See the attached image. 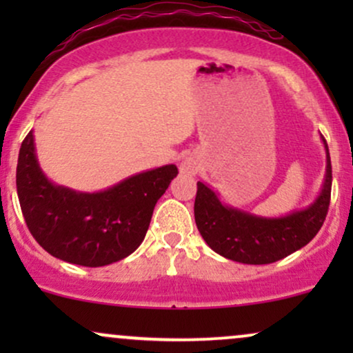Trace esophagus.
Returning a JSON list of instances; mask_svg holds the SVG:
<instances>
[{"mask_svg": "<svg viewBox=\"0 0 353 353\" xmlns=\"http://www.w3.org/2000/svg\"><path fill=\"white\" fill-rule=\"evenodd\" d=\"M194 171H196V169H194V164L188 163V161H184V163L181 164V172L190 174V172H194Z\"/></svg>", "mask_w": 353, "mask_h": 353, "instance_id": "34e87169", "label": "esophagus"}]
</instances>
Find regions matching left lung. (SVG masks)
Instances as JSON below:
<instances>
[{
  "mask_svg": "<svg viewBox=\"0 0 353 353\" xmlns=\"http://www.w3.org/2000/svg\"><path fill=\"white\" fill-rule=\"evenodd\" d=\"M322 190L309 208L282 217H262L224 204L214 189L197 182L194 217L202 239L214 252L242 264H272L302 249L317 236L330 204L332 164L329 145Z\"/></svg>",
  "mask_w": 353,
  "mask_h": 353,
  "instance_id": "8db88e82",
  "label": "left lung"
}]
</instances>
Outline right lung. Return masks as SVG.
Masks as SVG:
<instances>
[{"label":"right lung","instance_id":"add662e5","mask_svg":"<svg viewBox=\"0 0 353 353\" xmlns=\"http://www.w3.org/2000/svg\"><path fill=\"white\" fill-rule=\"evenodd\" d=\"M176 176V165L168 164L99 192L72 190L44 176L30 131L19 149L16 189L28 229L48 254L70 264L103 267L141 245L154 205Z\"/></svg>","mask_w":353,"mask_h":353}]
</instances>
